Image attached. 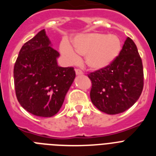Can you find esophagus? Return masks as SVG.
<instances>
[{
    "label": "esophagus",
    "instance_id": "obj_1",
    "mask_svg": "<svg viewBox=\"0 0 156 156\" xmlns=\"http://www.w3.org/2000/svg\"><path fill=\"white\" fill-rule=\"evenodd\" d=\"M75 73L77 75H82L83 74V71L80 70L79 69H75Z\"/></svg>",
    "mask_w": 156,
    "mask_h": 156
}]
</instances>
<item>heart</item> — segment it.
Returning <instances> with one entry per match:
<instances>
[{
	"label": "heart",
	"mask_w": 156,
	"mask_h": 156,
	"mask_svg": "<svg viewBox=\"0 0 156 156\" xmlns=\"http://www.w3.org/2000/svg\"><path fill=\"white\" fill-rule=\"evenodd\" d=\"M73 48L63 44L61 51L70 61H76L78 56H85L86 65L91 69H100L112 62L121 51V44L115 35L89 33L79 35L73 40Z\"/></svg>",
	"instance_id": "heart-1"
}]
</instances>
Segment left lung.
<instances>
[{
    "instance_id": "1",
    "label": "left lung",
    "mask_w": 156,
    "mask_h": 156,
    "mask_svg": "<svg viewBox=\"0 0 156 156\" xmlns=\"http://www.w3.org/2000/svg\"><path fill=\"white\" fill-rule=\"evenodd\" d=\"M92 83L90 100L100 111L114 115L135 104L143 89V62L130 38L116 59L106 67L88 74Z\"/></svg>"
}]
</instances>
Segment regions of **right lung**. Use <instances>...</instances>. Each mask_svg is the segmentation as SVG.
Returning a JSON list of instances; mask_svg holds the SVG:
<instances>
[{
    "label": "right lung",
    "instance_id": "add662e5",
    "mask_svg": "<svg viewBox=\"0 0 156 156\" xmlns=\"http://www.w3.org/2000/svg\"><path fill=\"white\" fill-rule=\"evenodd\" d=\"M59 56L44 29L19 52L13 68L16 96L21 106L33 115H56L75 78L73 67L57 65Z\"/></svg>",
    "mask_w": 156,
    "mask_h": 156
}]
</instances>
